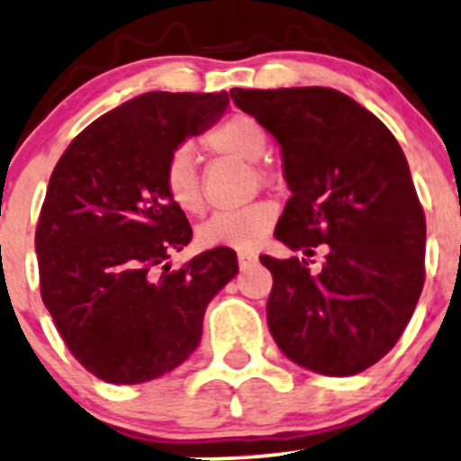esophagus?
<instances>
[{"instance_id":"obj_1","label":"esophagus","mask_w":461,"mask_h":461,"mask_svg":"<svg viewBox=\"0 0 461 461\" xmlns=\"http://www.w3.org/2000/svg\"><path fill=\"white\" fill-rule=\"evenodd\" d=\"M237 259H240V266L241 268H246V266H249L250 262H255V253H250V250H240V253H237Z\"/></svg>"}]
</instances>
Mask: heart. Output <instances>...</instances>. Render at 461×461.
Masks as SVG:
<instances>
[{"mask_svg":"<svg viewBox=\"0 0 461 461\" xmlns=\"http://www.w3.org/2000/svg\"><path fill=\"white\" fill-rule=\"evenodd\" d=\"M203 146L217 155L244 161H259L268 150V135L259 122L249 115H235L221 122L203 137ZM164 188L170 202L188 215L203 211V191L197 173L195 150L179 146L164 166ZM277 221V208L270 202H258L250 206L221 211L208 217L199 229V241L208 249H255L273 230Z\"/></svg>","mask_w":461,"mask_h":461,"instance_id":"b5f03b06","label":"heart"}]
</instances>
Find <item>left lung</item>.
<instances>
[{
  "label": "left lung",
  "mask_w": 461,
  "mask_h": 461,
  "mask_svg": "<svg viewBox=\"0 0 461 461\" xmlns=\"http://www.w3.org/2000/svg\"><path fill=\"white\" fill-rule=\"evenodd\" d=\"M230 97L282 146L293 195L275 237L303 253L259 258L273 273L270 335L308 371H366L397 344L424 288L426 217L404 150L339 90L232 88ZM317 249L325 264L311 274Z\"/></svg>",
  "instance_id": "1"
}]
</instances>
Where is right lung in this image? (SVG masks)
Here are the masks:
<instances>
[{"label": "right lung", "instance_id": "right-lung-1", "mask_svg": "<svg viewBox=\"0 0 461 461\" xmlns=\"http://www.w3.org/2000/svg\"><path fill=\"white\" fill-rule=\"evenodd\" d=\"M226 106L224 90L144 93L84 128L50 175L35 232L41 300L104 382H150L186 362L208 302L237 275L224 246L168 264L193 230L166 195L164 166Z\"/></svg>", "mask_w": 461, "mask_h": 461}]
</instances>
